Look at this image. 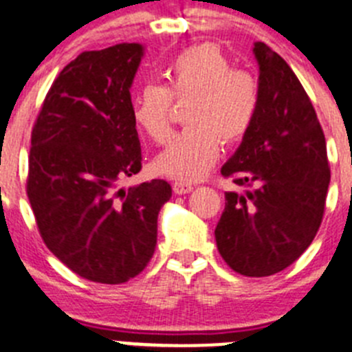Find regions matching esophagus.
Returning <instances> with one entry per match:
<instances>
[{
	"label": "esophagus",
	"mask_w": 352,
	"mask_h": 352,
	"mask_svg": "<svg viewBox=\"0 0 352 352\" xmlns=\"http://www.w3.org/2000/svg\"><path fill=\"white\" fill-rule=\"evenodd\" d=\"M192 186L188 182H182V180H175L173 182V191H175V195H188V192L192 191Z\"/></svg>",
	"instance_id": "34e87169"
}]
</instances>
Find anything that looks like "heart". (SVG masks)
Here are the masks:
<instances>
[{
  "instance_id": "obj_1",
  "label": "heart",
  "mask_w": 352,
  "mask_h": 352,
  "mask_svg": "<svg viewBox=\"0 0 352 352\" xmlns=\"http://www.w3.org/2000/svg\"><path fill=\"white\" fill-rule=\"evenodd\" d=\"M166 85L145 84L133 96V121L156 144L172 133L173 100H189L188 128L160 157L156 168L177 180L204 177L221 154L223 142L239 144L251 131L259 110V85L251 74L231 69L226 54L214 43L188 47L164 68Z\"/></svg>"
}]
</instances>
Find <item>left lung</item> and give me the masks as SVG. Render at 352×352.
<instances>
[{
  "mask_svg": "<svg viewBox=\"0 0 352 352\" xmlns=\"http://www.w3.org/2000/svg\"><path fill=\"white\" fill-rule=\"evenodd\" d=\"M252 52L259 65V110L221 168L239 191L224 192L215 242L231 270L267 277L289 267L314 240L330 166L321 124L298 77L263 42Z\"/></svg>",
  "mask_w": 352,
  "mask_h": 352,
  "instance_id": "left-lung-1",
  "label": "left lung"
}]
</instances>
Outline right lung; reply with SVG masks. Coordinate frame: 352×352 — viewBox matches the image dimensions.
Instances as JSON below:
<instances>
[{
    "mask_svg": "<svg viewBox=\"0 0 352 352\" xmlns=\"http://www.w3.org/2000/svg\"><path fill=\"white\" fill-rule=\"evenodd\" d=\"M140 43L82 52L63 68L31 133L28 198L43 242L80 277L122 284L140 274L157 242V214L172 188L142 170L131 84Z\"/></svg>",
    "mask_w": 352,
    "mask_h": 352,
    "instance_id": "right-lung-1",
    "label": "right lung"
}]
</instances>
